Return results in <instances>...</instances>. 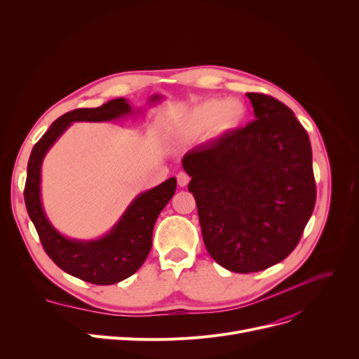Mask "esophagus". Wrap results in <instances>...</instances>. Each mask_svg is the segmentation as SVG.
I'll return each instance as SVG.
<instances>
[{
  "instance_id": "obj_1",
  "label": "esophagus",
  "mask_w": 359,
  "mask_h": 359,
  "mask_svg": "<svg viewBox=\"0 0 359 359\" xmlns=\"http://www.w3.org/2000/svg\"><path fill=\"white\" fill-rule=\"evenodd\" d=\"M189 180H191L189 175L184 173V172H180V173L177 175V183H179V186H182V187H184L187 183H189Z\"/></svg>"
}]
</instances>
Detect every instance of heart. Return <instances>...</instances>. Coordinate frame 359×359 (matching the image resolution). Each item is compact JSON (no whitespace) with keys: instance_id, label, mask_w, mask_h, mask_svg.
Returning <instances> with one entry per match:
<instances>
[{"instance_id":"heart-1","label":"heart","mask_w":359,"mask_h":359,"mask_svg":"<svg viewBox=\"0 0 359 359\" xmlns=\"http://www.w3.org/2000/svg\"><path fill=\"white\" fill-rule=\"evenodd\" d=\"M243 107L229 99L205 100L186 113L182 129L187 135L199 137L212 130L218 123L222 128H234L243 119Z\"/></svg>"}]
</instances>
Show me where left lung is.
<instances>
[{"label": "left lung", "instance_id": "left-lung-1", "mask_svg": "<svg viewBox=\"0 0 359 359\" xmlns=\"http://www.w3.org/2000/svg\"><path fill=\"white\" fill-rule=\"evenodd\" d=\"M252 123L182 158L192 177L202 238L211 257L237 273L268 269L298 244L313 214L311 144L294 111L248 93Z\"/></svg>", "mask_w": 359, "mask_h": 359}]
</instances>
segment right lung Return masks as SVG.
Returning <instances> with one entry per match:
<instances>
[{
	"instance_id": "obj_1",
	"label": "right lung",
	"mask_w": 359,
	"mask_h": 359,
	"mask_svg": "<svg viewBox=\"0 0 359 359\" xmlns=\"http://www.w3.org/2000/svg\"><path fill=\"white\" fill-rule=\"evenodd\" d=\"M161 99L160 94H154L148 103L153 106ZM130 115H135V110L125 97L113 99L100 107L68 111L56 119L36 142L27 164L25 202L45 252L67 273L96 285L116 284L142 266L153 244L154 224L173 198L177 180L170 177L137 195L106 234L81 240L64 236L49 221L41 196L42 164L48 151L74 122H110Z\"/></svg>"
}]
</instances>
